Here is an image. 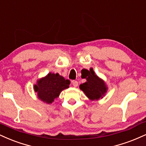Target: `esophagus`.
<instances>
[{
	"instance_id": "esophagus-1",
	"label": "esophagus",
	"mask_w": 146,
	"mask_h": 146,
	"mask_svg": "<svg viewBox=\"0 0 146 146\" xmlns=\"http://www.w3.org/2000/svg\"><path fill=\"white\" fill-rule=\"evenodd\" d=\"M72 84H73V86L76 88L78 86V82H77V81H73V82H72Z\"/></svg>"
}]
</instances>
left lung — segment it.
<instances>
[{
    "label": "left lung",
    "instance_id": "8db88e82",
    "mask_svg": "<svg viewBox=\"0 0 146 146\" xmlns=\"http://www.w3.org/2000/svg\"><path fill=\"white\" fill-rule=\"evenodd\" d=\"M85 78H86V82L80 84V90L92 101L103 99L108 89L104 80L95 74L92 68L88 71V75Z\"/></svg>",
    "mask_w": 146,
    "mask_h": 146
}]
</instances>
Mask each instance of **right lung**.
Returning a JSON list of instances; mask_svg holds the SVG:
<instances>
[{"instance_id":"1","label":"right lung","mask_w":146,"mask_h":146,"mask_svg":"<svg viewBox=\"0 0 146 146\" xmlns=\"http://www.w3.org/2000/svg\"><path fill=\"white\" fill-rule=\"evenodd\" d=\"M69 80H65L58 73H49L46 76L36 81L35 92L38 99L47 104H52L62 90L68 88Z\"/></svg>"}]
</instances>
